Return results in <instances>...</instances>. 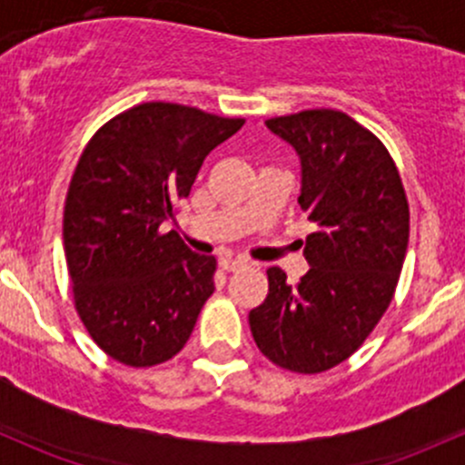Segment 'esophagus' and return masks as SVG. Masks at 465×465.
<instances>
[{
	"label": "esophagus",
	"mask_w": 465,
	"mask_h": 465,
	"mask_svg": "<svg viewBox=\"0 0 465 465\" xmlns=\"http://www.w3.org/2000/svg\"><path fill=\"white\" fill-rule=\"evenodd\" d=\"M247 262L245 261H241V259H223L220 261V267H223L224 272H236V270H241V267H245Z\"/></svg>",
	"instance_id": "esophagus-1"
}]
</instances>
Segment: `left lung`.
<instances>
[{
	"label": "left lung",
	"instance_id": "8db88e82",
	"mask_svg": "<svg viewBox=\"0 0 465 465\" xmlns=\"http://www.w3.org/2000/svg\"><path fill=\"white\" fill-rule=\"evenodd\" d=\"M267 128L302 159L299 204L311 270L288 285L267 270V297L250 312L256 346L276 367L322 373L364 344L391 303L410 241L401 173L371 130L340 110L274 116Z\"/></svg>",
	"mask_w": 465,
	"mask_h": 465
}]
</instances>
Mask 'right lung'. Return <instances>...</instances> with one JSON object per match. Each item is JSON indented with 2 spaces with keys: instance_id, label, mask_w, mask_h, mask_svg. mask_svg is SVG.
I'll use <instances>...</instances> for the list:
<instances>
[{
  "instance_id": "right-lung-1",
  "label": "right lung",
  "mask_w": 465,
  "mask_h": 465,
  "mask_svg": "<svg viewBox=\"0 0 465 465\" xmlns=\"http://www.w3.org/2000/svg\"><path fill=\"white\" fill-rule=\"evenodd\" d=\"M245 119L142 103L96 130L64 200L74 306L103 353L134 369L180 353L213 294V256L162 232L204 157Z\"/></svg>"
}]
</instances>
